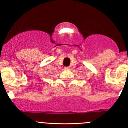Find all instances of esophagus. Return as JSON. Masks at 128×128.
Masks as SVG:
<instances>
[{
	"mask_svg": "<svg viewBox=\"0 0 128 128\" xmlns=\"http://www.w3.org/2000/svg\"><path fill=\"white\" fill-rule=\"evenodd\" d=\"M69 67H65V68H64V69H69Z\"/></svg>",
	"mask_w": 128,
	"mask_h": 128,
	"instance_id": "obj_1",
	"label": "esophagus"
}]
</instances>
